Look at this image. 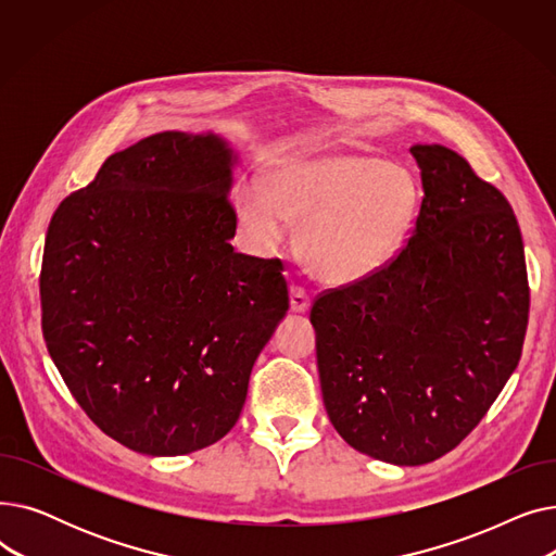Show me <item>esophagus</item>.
I'll return each instance as SVG.
<instances>
[{
	"instance_id": "esophagus-1",
	"label": "esophagus",
	"mask_w": 556,
	"mask_h": 556,
	"mask_svg": "<svg viewBox=\"0 0 556 556\" xmlns=\"http://www.w3.org/2000/svg\"><path fill=\"white\" fill-rule=\"evenodd\" d=\"M311 306V300L302 286H290V311L293 313H306Z\"/></svg>"
}]
</instances>
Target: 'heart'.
Listing matches in <instances>:
<instances>
[{"label":"heart","instance_id":"b5f03b06","mask_svg":"<svg viewBox=\"0 0 556 556\" xmlns=\"http://www.w3.org/2000/svg\"><path fill=\"white\" fill-rule=\"evenodd\" d=\"M419 207L417 182L399 164L369 153L333 151L281 162L268 191L245 187L239 218L250 239L270 250L300 220V254L323 281L349 283L401 250Z\"/></svg>","mask_w":556,"mask_h":556}]
</instances>
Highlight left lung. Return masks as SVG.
I'll list each match as a JSON object with an SVG mask.
<instances>
[{
  "mask_svg": "<svg viewBox=\"0 0 556 556\" xmlns=\"http://www.w3.org/2000/svg\"><path fill=\"white\" fill-rule=\"evenodd\" d=\"M410 153L424 198L405 248L311 306L333 428L399 466L434 462L480 424L520 361L530 317L507 198L446 146Z\"/></svg>",
  "mask_w": 556,
  "mask_h": 556,
  "instance_id": "obj_1",
  "label": "left lung"
}]
</instances>
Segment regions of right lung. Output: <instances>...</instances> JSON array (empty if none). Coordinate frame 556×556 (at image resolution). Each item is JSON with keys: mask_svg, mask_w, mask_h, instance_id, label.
I'll list each match as a JSON object with an SVG mask.
<instances>
[{"mask_svg": "<svg viewBox=\"0 0 556 556\" xmlns=\"http://www.w3.org/2000/svg\"><path fill=\"white\" fill-rule=\"evenodd\" d=\"M231 162L216 135H151L110 155L47 229L49 356L85 415L143 455L223 440L288 311L283 263L229 243Z\"/></svg>", "mask_w": 556, "mask_h": 556, "instance_id": "1", "label": "right lung"}]
</instances>
